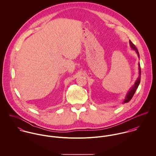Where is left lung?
I'll list each match as a JSON object with an SVG mask.
<instances>
[{
    "label": "left lung",
    "instance_id": "obj_1",
    "mask_svg": "<svg viewBox=\"0 0 156 156\" xmlns=\"http://www.w3.org/2000/svg\"><path fill=\"white\" fill-rule=\"evenodd\" d=\"M130 46L132 47V48L136 51V53H137V56L139 57V51H138V50H137L136 47L135 46V45L130 40ZM138 66H139V77L137 78V79L136 80V81L134 85L132 87V88L129 90V92L127 93V95H126V97L125 98V99H124V102H123L124 103H127V102H129V101H130V100H131V99L132 98V97H133L134 94V93H135L136 89H137L138 86H139V83H140V75H141V69H140V64H139V63L138 64Z\"/></svg>",
    "mask_w": 156,
    "mask_h": 156
}]
</instances>
